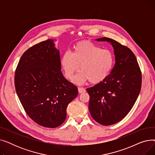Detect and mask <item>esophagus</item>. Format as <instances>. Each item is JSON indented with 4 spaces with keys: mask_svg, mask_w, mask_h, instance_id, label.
<instances>
[{
    "mask_svg": "<svg viewBox=\"0 0 155 155\" xmlns=\"http://www.w3.org/2000/svg\"><path fill=\"white\" fill-rule=\"evenodd\" d=\"M78 92L80 94H82V93H84L86 92V90L84 88H82V87H78Z\"/></svg>",
    "mask_w": 155,
    "mask_h": 155,
    "instance_id": "esophagus-1",
    "label": "esophagus"
}]
</instances>
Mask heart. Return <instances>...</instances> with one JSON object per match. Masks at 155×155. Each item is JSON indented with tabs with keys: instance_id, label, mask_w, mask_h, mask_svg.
Segmentation results:
<instances>
[{
	"instance_id": "heart-1",
	"label": "heart",
	"mask_w": 155,
	"mask_h": 155,
	"mask_svg": "<svg viewBox=\"0 0 155 155\" xmlns=\"http://www.w3.org/2000/svg\"><path fill=\"white\" fill-rule=\"evenodd\" d=\"M60 63L65 77L69 80L80 67L81 71L73 79L74 83L82 85L90 81L92 84H99L109 75L114 56L109 50L102 49L89 41H82L73 46L71 53H64Z\"/></svg>"
}]
</instances>
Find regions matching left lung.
Wrapping results in <instances>:
<instances>
[{
  "instance_id": "8db88e82",
  "label": "left lung",
  "mask_w": 155,
  "mask_h": 155,
  "mask_svg": "<svg viewBox=\"0 0 155 155\" xmlns=\"http://www.w3.org/2000/svg\"><path fill=\"white\" fill-rule=\"evenodd\" d=\"M110 43L116 63L102 82L87 88L88 109L92 118L103 126L114 124L131 110L141 87V71L133 51L127 46L108 38L95 39Z\"/></svg>"
}]
</instances>
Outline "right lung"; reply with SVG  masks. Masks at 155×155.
<instances>
[{"mask_svg":"<svg viewBox=\"0 0 155 155\" xmlns=\"http://www.w3.org/2000/svg\"><path fill=\"white\" fill-rule=\"evenodd\" d=\"M59 50L53 39L34 45L23 53L15 72L16 93L29 117L50 128L66 119L67 108L78 88L61 71Z\"/></svg>","mask_w":155,"mask_h":155,"instance_id":"right-lung-1","label":"right lung"}]
</instances>
